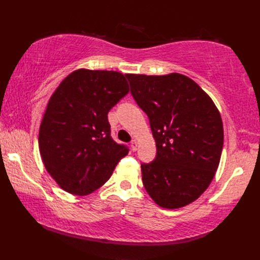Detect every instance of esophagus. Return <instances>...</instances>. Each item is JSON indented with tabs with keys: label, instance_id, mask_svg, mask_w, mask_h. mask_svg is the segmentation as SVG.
Segmentation results:
<instances>
[{
	"label": "esophagus",
	"instance_id": "esophagus-1",
	"mask_svg": "<svg viewBox=\"0 0 260 260\" xmlns=\"http://www.w3.org/2000/svg\"><path fill=\"white\" fill-rule=\"evenodd\" d=\"M131 148H132V151H133V152L137 151V148H139V142H137L136 140L132 141V143H131Z\"/></svg>",
	"mask_w": 260,
	"mask_h": 260
}]
</instances>
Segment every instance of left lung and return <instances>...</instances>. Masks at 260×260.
Listing matches in <instances>:
<instances>
[{"instance_id": "left-lung-1", "label": "left lung", "mask_w": 260, "mask_h": 260, "mask_svg": "<svg viewBox=\"0 0 260 260\" xmlns=\"http://www.w3.org/2000/svg\"><path fill=\"white\" fill-rule=\"evenodd\" d=\"M126 77L148 116L157 150L155 159L141 167L145 190L159 207H185L208 189L219 167L223 146L219 110L184 75Z\"/></svg>"}]
</instances>
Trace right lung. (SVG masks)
Wrapping results in <instances>:
<instances>
[{
	"label": "right lung",
	"instance_id": "obj_1",
	"mask_svg": "<svg viewBox=\"0 0 260 260\" xmlns=\"http://www.w3.org/2000/svg\"><path fill=\"white\" fill-rule=\"evenodd\" d=\"M128 91L125 76L117 71L78 69L49 99L39 129V150L47 172L66 192L90 194L128 154V148L110 136L107 117Z\"/></svg>",
	"mask_w": 260,
	"mask_h": 260
}]
</instances>
